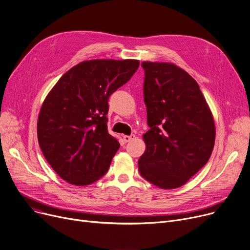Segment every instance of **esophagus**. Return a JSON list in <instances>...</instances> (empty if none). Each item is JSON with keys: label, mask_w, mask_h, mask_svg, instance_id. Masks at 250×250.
I'll list each match as a JSON object with an SVG mask.
<instances>
[{"label": "esophagus", "mask_w": 250, "mask_h": 250, "mask_svg": "<svg viewBox=\"0 0 250 250\" xmlns=\"http://www.w3.org/2000/svg\"><path fill=\"white\" fill-rule=\"evenodd\" d=\"M136 138V136L135 135H130V136H124V141L125 142V143H128L129 141H131V140H134Z\"/></svg>", "instance_id": "1"}]
</instances>
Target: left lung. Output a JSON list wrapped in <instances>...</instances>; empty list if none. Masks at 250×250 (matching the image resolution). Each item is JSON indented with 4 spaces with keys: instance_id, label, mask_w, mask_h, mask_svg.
<instances>
[{
    "instance_id": "1",
    "label": "left lung",
    "mask_w": 250,
    "mask_h": 250,
    "mask_svg": "<svg viewBox=\"0 0 250 250\" xmlns=\"http://www.w3.org/2000/svg\"><path fill=\"white\" fill-rule=\"evenodd\" d=\"M149 129L139 160L143 178L162 189L183 186L207 164L215 143L211 110L196 80L172 63L143 62Z\"/></svg>"
}]
</instances>
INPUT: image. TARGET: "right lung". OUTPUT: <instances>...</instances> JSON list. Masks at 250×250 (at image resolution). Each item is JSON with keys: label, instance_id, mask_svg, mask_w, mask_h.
Returning <instances> with one entry per match:
<instances>
[{"label": "right lung", "instance_id": "obj_1", "mask_svg": "<svg viewBox=\"0 0 250 250\" xmlns=\"http://www.w3.org/2000/svg\"><path fill=\"white\" fill-rule=\"evenodd\" d=\"M139 60L83 61L58 80L42 104L37 135L53 170L75 186L104 176L120 143L108 134V98L135 74Z\"/></svg>", "mask_w": 250, "mask_h": 250}]
</instances>
